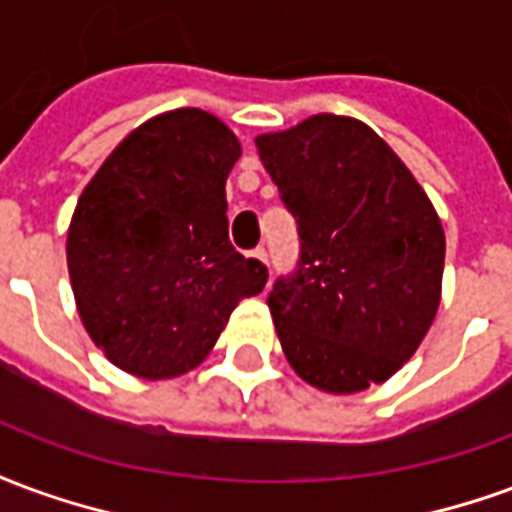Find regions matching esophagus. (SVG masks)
<instances>
[{"label": "esophagus", "instance_id": "obj_1", "mask_svg": "<svg viewBox=\"0 0 512 512\" xmlns=\"http://www.w3.org/2000/svg\"><path fill=\"white\" fill-rule=\"evenodd\" d=\"M252 257H255V260H260V263H268L266 249H255V252H252Z\"/></svg>", "mask_w": 512, "mask_h": 512}]
</instances>
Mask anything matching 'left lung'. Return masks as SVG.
I'll list each match as a JSON object with an SVG mask.
<instances>
[{"label": "left lung", "mask_w": 512, "mask_h": 512, "mask_svg": "<svg viewBox=\"0 0 512 512\" xmlns=\"http://www.w3.org/2000/svg\"><path fill=\"white\" fill-rule=\"evenodd\" d=\"M299 222V271L268 296L285 359L329 395L384 384L433 326L444 227L411 169L373 128L312 115L255 136Z\"/></svg>", "instance_id": "obj_1"}]
</instances>
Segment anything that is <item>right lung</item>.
Returning a JSON list of instances; mask_svg holds the SVG:
<instances>
[{"label":"right lung","instance_id":"obj_1","mask_svg":"<svg viewBox=\"0 0 512 512\" xmlns=\"http://www.w3.org/2000/svg\"><path fill=\"white\" fill-rule=\"evenodd\" d=\"M238 158L219 117L169 109L136 126L76 202L65 241L76 310L131 376L200 367L235 307L266 288V266L227 238L224 183Z\"/></svg>","mask_w":512,"mask_h":512}]
</instances>
